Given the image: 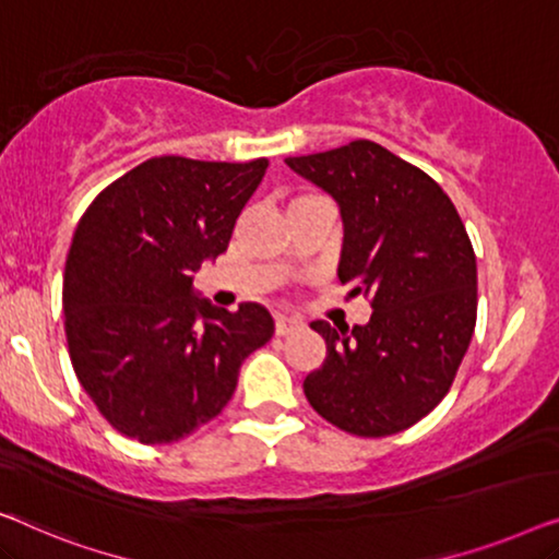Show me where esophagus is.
<instances>
[{"label":"esophagus","instance_id":"1","mask_svg":"<svg viewBox=\"0 0 559 559\" xmlns=\"http://www.w3.org/2000/svg\"><path fill=\"white\" fill-rule=\"evenodd\" d=\"M301 326H304V321L296 319V317H286V313H278V317H276V334L278 336L298 332Z\"/></svg>","mask_w":559,"mask_h":559}]
</instances>
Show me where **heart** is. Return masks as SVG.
<instances>
[{
	"label": "heart",
	"instance_id": "b5f03b06",
	"mask_svg": "<svg viewBox=\"0 0 559 559\" xmlns=\"http://www.w3.org/2000/svg\"><path fill=\"white\" fill-rule=\"evenodd\" d=\"M298 200H306V198H298ZM294 202H296V200H294Z\"/></svg>",
	"mask_w": 559,
	"mask_h": 559
}]
</instances>
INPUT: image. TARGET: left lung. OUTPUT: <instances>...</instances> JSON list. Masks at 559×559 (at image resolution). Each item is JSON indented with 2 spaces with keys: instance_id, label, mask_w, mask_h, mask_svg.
<instances>
[{
  "instance_id": "8db88e82",
  "label": "left lung",
  "mask_w": 559,
  "mask_h": 559,
  "mask_svg": "<svg viewBox=\"0 0 559 559\" xmlns=\"http://www.w3.org/2000/svg\"><path fill=\"white\" fill-rule=\"evenodd\" d=\"M340 204V281L372 298L365 326L311 321L326 359L304 392L332 426L361 438L411 428L451 390L476 326V255L459 212L426 171L374 141L288 156Z\"/></svg>"
}]
</instances>
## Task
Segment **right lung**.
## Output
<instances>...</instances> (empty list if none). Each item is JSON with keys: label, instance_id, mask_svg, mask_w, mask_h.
Here are the masks:
<instances>
[{"label": "right lung", "instance_id": "right-lung-1", "mask_svg": "<svg viewBox=\"0 0 559 559\" xmlns=\"http://www.w3.org/2000/svg\"><path fill=\"white\" fill-rule=\"evenodd\" d=\"M265 167L154 156L78 223L62 281L70 361L119 433L146 445L190 436L223 411L242 361L273 336L265 306L225 311L192 286L227 250Z\"/></svg>", "mask_w": 559, "mask_h": 559}]
</instances>
